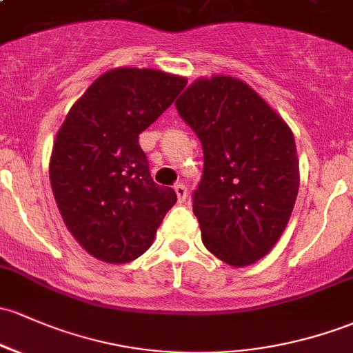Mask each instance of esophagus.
<instances>
[{
	"mask_svg": "<svg viewBox=\"0 0 353 353\" xmlns=\"http://www.w3.org/2000/svg\"><path fill=\"white\" fill-rule=\"evenodd\" d=\"M175 193H176V199L178 203H183L185 199H187V187L185 185H175Z\"/></svg>",
	"mask_w": 353,
	"mask_h": 353,
	"instance_id": "obj_1",
	"label": "esophagus"
}]
</instances>
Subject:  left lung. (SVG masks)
<instances>
[{
	"instance_id": "left-lung-1",
	"label": "left lung",
	"mask_w": 353,
	"mask_h": 353,
	"mask_svg": "<svg viewBox=\"0 0 353 353\" xmlns=\"http://www.w3.org/2000/svg\"><path fill=\"white\" fill-rule=\"evenodd\" d=\"M203 150L193 214L203 245L234 268L274 248L299 188L290 126L245 82L229 75L199 79L175 102Z\"/></svg>"
}]
</instances>
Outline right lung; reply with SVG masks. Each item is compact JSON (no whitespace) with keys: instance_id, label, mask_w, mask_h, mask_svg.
<instances>
[{"instance_id":"1","label":"right lung","mask_w":353,"mask_h":353,"mask_svg":"<svg viewBox=\"0 0 353 353\" xmlns=\"http://www.w3.org/2000/svg\"><path fill=\"white\" fill-rule=\"evenodd\" d=\"M185 85L187 79L161 70H109L72 105L57 132L52 192L67 229L90 256L131 263L150 249L175 205V190L151 178L138 136Z\"/></svg>"}]
</instances>
